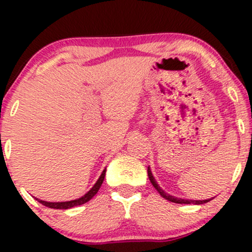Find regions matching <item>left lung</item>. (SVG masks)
I'll use <instances>...</instances> for the list:
<instances>
[{
    "label": "left lung",
    "mask_w": 252,
    "mask_h": 252,
    "mask_svg": "<svg viewBox=\"0 0 252 252\" xmlns=\"http://www.w3.org/2000/svg\"><path fill=\"white\" fill-rule=\"evenodd\" d=\"M147 174H149V179L150 182L152 183V185L155 187V189L157 190V191L159 192V195H161L162 197H164L166 200H168V201L171 202H175V204H195V205H202V204H206V202L211 201L212 199H208V200H184V199H180V197H174L172 196V195L167 194V192H164L163 190L159 188V185L157 184V182L155 180L154 175L151 173V169H150V167H147Z\"/></svg>",
    "instance_id": "8db88e82"
}]
</instances>
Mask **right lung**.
<instances>
[{"instance_id": "add662e5", "label": "right lung", "mask_w": 252, "mask_h": 252, "mask_svg": "<svg viewBox=\"0 0 252 252\" xmlns=\"http://www.w3.org/2000/svg\"><path fill=\"white\" fill-rule=\"evenodd\" d=\"M105 174H106V169H103L102 174L100 175V178H98L97 182L95 183V185H94V187L91 188V189L89 190V191L86 192L84 196L79 197V199H77V200H72V201H64V202H48V201H42V200H39V199H36V200L40 202V204L46 206V207L56 208V210H67V208H72V207H75V206H80V205L85 204V202H88L89 200H91L96 194H97L98 189L101 188V184H102L103 179H105Z\"/></svg>"}]
</instances>
